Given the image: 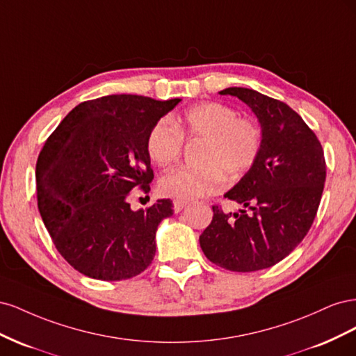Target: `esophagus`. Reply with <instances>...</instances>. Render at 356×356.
Returning a JSON list of instances; mask_svg holds the SVG:
<instances>
[{
	"mask_svg": "<svg viewBox=\"0 0 356 356\" xmlns=\"http://www.w3.org/2000/svg\"><path fill=\"white\" fill-rule=\"evenodd\" d=\"M187 207V202L186 200H174V211L175 212H181L182 209H184Z\"/></svg>",
	"mask_w": 356,
	"mask_h": 356,
	"instance_id": "obj_1",
	"label": "esophagus"
}]
</instances>
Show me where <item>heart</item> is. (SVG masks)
<instances>
[{
  "label": "heart",
  "mask_w": 356,
  "mask_h": 356,
  "mask_svg": "<svg viewBox=\"0 0 356 356\" xmlns=\"http://www.w3.org/2000/svg\"><path fill=\"white\" fill-rule=\"evenodd\" d=\"M188 143H202L197 168H175L160 178L159 188L168 197L197 199L222 188L224 174L242 177L260 157L261 126L252 118L238 117L232 106L200 102L190 106L172 122H157L147 135V153L159 166L175 161Z\"/></svg>",
  "instance_id": "heart-1"
}]
</instances>
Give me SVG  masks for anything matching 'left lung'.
Listing matches in <instances>:
<instances>
[{"label":"left lung","instance_id":"8db88e82","mask_svg":"<svg viewBox=\"0 0 356 356\" xmlns=\"http://www.w3.org/2000/svg\"><path fill=\"white\" fill-rule=\"evenodd\" d=\"M220 95L250 106L261 126L263 148L255 165L224 195L243 209L232 213L213 204L199 242L208 260L222 268L263 270L293 252L314 222L327 175L324 149L286 104L245 88Z\"/></svg>","mask_w":356,"mask_h":356}]
</instances>
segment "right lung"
I'll return each mask as SVG.
<instances>
[{"label": "right lung", "mask_w": 356, "mask_h": 356, "mask_svg": "<svg viewBox=\"0 0 356 356\" xmlns=\"http://www.w3.org/2000/svg\"><path fill=\"white\" fill-rule=\"evenodd\" d=\"M181 99L110 95L86 101L63 118L37 161L41 218L59 254L80 273L123 281L156 254V232L174 213L160 199L132 211V191H149L154 174L147 135Z\"/></svg>", "instance_id": "add662e5"}]
</instances>
